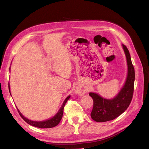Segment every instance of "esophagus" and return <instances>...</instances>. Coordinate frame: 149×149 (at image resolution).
Segmentation results:
<instances>
[{"label": "esophagus", "mask_w": 149, "mask_h": 149, "mask_svg": "<svg viewBox=\"0 0 149 149\" xmlns=\"http://www.w3.org/2000/svg\"><path fill=\"white\" fill-rule=\"evenodd\" d=\"M84 93L85 91H84L82 90H77V93L79 95H83L84 94Z\"/></svg>", "instance_id": "1"}]
</instances>
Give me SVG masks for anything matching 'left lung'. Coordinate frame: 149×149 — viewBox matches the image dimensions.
<instances>
[{
    "instance_id": "1",
    "label": "left lung",
    "mask_w": 149,
    "mask_h": 149,
    "mask_svg": "<svg viewBox=\"0 0 149 149\" xmlns=\"http://www.w3.org/2000/svg\"><path fill=\"white\" fill-rule=\"evenodd\" d=\"M122 46L127 58L128 66L126 81L122 90L113 99H105L96 93H89V96L93 100L91 116L95 122H104L115 119L127 110L132 102L134 91L135 70L129 50L125 45H122Z\"/></svg>"
}]
</instances>
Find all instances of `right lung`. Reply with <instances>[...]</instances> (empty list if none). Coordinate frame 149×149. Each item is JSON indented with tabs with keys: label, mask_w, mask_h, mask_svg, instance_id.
<instances>
[{
	"label": "right lung",
	"mask_w": 149,
	"mask_h": 149,
	"mask_svg": "<svg viewBox=\"0 0 149 149\" xmlns=\"http://www.w3.org/2000/svg\"><path fill=\"white\" fill-rule=\"evenodd\" d=\"M8 88H9V91H10V86L8 84ZM70 98V96H68L66 99H65L64 102H63V104L62 106V107L60 108V109L59 110L58 112L54 116L53 118H50L49 120H47L46 121H42V122H34V121H31L27 119V118H25L23 115H22L20 112L19 111V110L17 109V111H18V113L20 115L23 120L26 122L28 124L34 126V127H37L39 128H51V127H54L55 126H56L58 123H60V120H61L62 116H63V112H64V108L65 104L67 102L68 100Z\"/></svg>",
	"instance_id": "obj_1"
}]
</instances>
